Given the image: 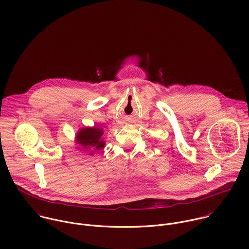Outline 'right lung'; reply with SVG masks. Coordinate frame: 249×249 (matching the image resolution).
Masks as SVG:
<instances>
[{
	"mask_svg": "<svg viewBox=\"0 0 249 249\" xmlns=\"http://www.w3.org/2000/svg\"><path fill=\"white\" fill-rule=\"evenodd\" d=\"M103 129L97 126L94 127H86L79 130L76 141L79 145H81L84 149L99 151L104 148L105 143L102 140ZM92 155V154H90Z\"/></svg>",
	"mask_w": 249,
	"mask_h": 249,
	"instance_id": "1",
	"label": "right lung"
}]
</instances>
